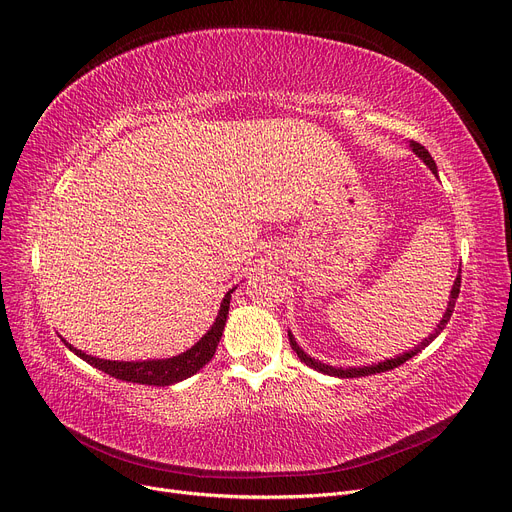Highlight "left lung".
<instances>
[{
	"instance_id": "left-lung-1",
	"label": "left lung",
	"mask_w": 512,
	"mask_h": 512,
	"mask_svg": "<svg viewBox=\"0 0 512 512\" xmlns=\"http://www.w3.org/2000/svg\"><path fill=\"white\" fill-rule=\"evenodd\" d=\"M410 148H412V152L432 170V175H438V168H436V162L432 160V156H430V152L422 146V144H416V142H410ZM459 288H461V269H459V274H457V278H455V282H453V288H451V296H449V302H447V309H445V315H442V319L436 323V327H434V331L426 337V339H422L420 342V346L418 348H414V350H410V352H403V354H399V356H395V358H387V360H383V362H379V364H370V366H350V368H335V366H329V364H323V362H319V360H315V358H311L309 354H306L298 344H296V339H294V335H292V331H288V337H290V346H292V350L298 354V358H300V362H304L306 366H311V368H315L317 372H323V374H329V377H337V379H356V377H368V374H377V372H387V370H393V368H397V366H401L405 360H410V358H414L418 352H422L426 346H430L434 339L440 335V331L447 327V323H449V319H451V315H453V311H455V302H457V296H459Z\"/></svg>"
}]
</instances>
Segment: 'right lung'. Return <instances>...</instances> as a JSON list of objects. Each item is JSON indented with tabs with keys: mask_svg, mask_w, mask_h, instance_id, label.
<instances>
[{
	"mask_svg": "<svg viewBox=\"0 0 512 512\" xmlns=\"http://www.w3.org/2000/svg\"><path fill=\"white\" fill-rule=\"evenodd\" d=\"M234 290H236V286L224 294V298L220 302V311H218L212 327L201 335V339L195 346H191L189 350H185L177 356L156 358V360H131V362L105 360V358H96V356H90V354L74 348L72 344H67L63 337H61V342L65 344V348H70V352H74L78 358H82L84 362H88L90 366H94L102 372L111 374V377H115L119 381L138 383V385H154V387L175 385V383H181V381L193 377V374L206 366L212 360V356L216 354V348L220 344V337L224 333V325L228 319V309H230V300H232Z\"/></svg>",
	"mask_w": 512,
	"mask_h": 512,
	"instance_id": "obj_1",
	"label": "right lung"
}]
</instances>
